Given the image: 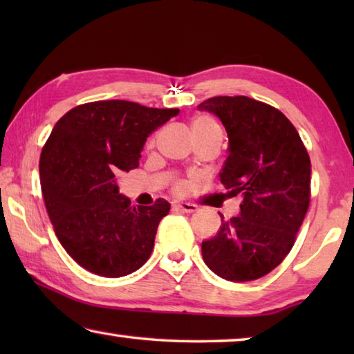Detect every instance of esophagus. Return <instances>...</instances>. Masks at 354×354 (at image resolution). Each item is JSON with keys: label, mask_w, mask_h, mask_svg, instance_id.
<instances>
[{"label": "esophagus", "mask_w": 354, "mask_h": 354, "mask_svg": "<svg viewBox=\"0 0 354 354\" xmlns=\"http://www.w3.org/2000/svg\"><path fill=\"white\" fill-rule=\"evenodd\" d=\"M171 207L175 211H181V212H195L198 206L194 205V203H183V201H175L171 205Z\"/></svg>", "instance_id": "esophagus-1"}]
</instances>
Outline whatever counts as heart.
Wrapping results in <instances>:
<instances>
[{
  "mask_svg": "<svg viewBox=\"0 0 354 354\" xmlns=\"http://www.w3.org/2000/svg\"><path fill=\"white\" fill-rule=\"evenodd\" d=\"M214 127H217V124L207 117H196L194 122H192V129H194V133H200V131H205Z\"/></svg>",
  "mask_w": 354,
  "mask_h": 354,
  "instance_id": "heart-1",
  "label": "heart"
}]
</instances>
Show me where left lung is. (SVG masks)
<instances>
[{"label":"left lung","instance_id":"8db88e82","mask_svg":"<svg viewBox=\"0 0 354 354\" xmlns=\"http://www.w3.org/2000/svg\"><path fill=\"white\" fill-rule=\"evenodd\" d=\"M217 115L230 139L220 183L241 194V214L221 220L201 245L203 259L227 281L270 273L295 243L310 201V159L283 112L248 97H214L198 106ZM223 218V215H221Z\"/></svg>","mask_w":354,"mask_h":354}]
</instances>
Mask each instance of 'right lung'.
Segmentation results:
<instances>
[{
	"label": "right lung",
	"mask_w": 354,
	"mask_h": 354,
	"mask_svg": "<svg viewBox=\"0 0 354 354\" xmlns=\"http://www.w3.org/2000/svg\"><path fill=\"white\" fill-rule=\"evenodd\" d=\"M178 113L124 100L93 101L53 128L40 154L41 194L59 242L86 270L127 277L151 256L170 203L131 206L118 194L117 176L139 165L147 137Z\"/></svg>",
	"instance_id": "1"
}]
</instances>
